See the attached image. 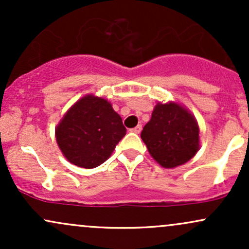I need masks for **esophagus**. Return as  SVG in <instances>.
Wrapping results in <instances>:
<instances>
[{
  "instance_id": "esophagus-1",
  "label": "esophagus",
  "mask_w": 249,
  "mask_h": 249,
  "mask_svg": "<svg viewBox=\"0 0 249 249\" xmlns=\"http://www.w3.org/2000/svg\"><path fill=\"white\" fill-rule=\"evenodd\" d=\"M131 131H132V132H134V133H141V131H142V125H137L136 127L131 128Z\"/></svg>"
}]
</instances>
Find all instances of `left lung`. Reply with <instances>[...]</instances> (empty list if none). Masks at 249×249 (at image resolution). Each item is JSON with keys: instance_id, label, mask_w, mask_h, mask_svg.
Returning <instances> with one entry per match:
<instances>
[{"instance_id": "1", "label": "left lung", "mask_w": 249, "mask_h": 249, "mask_svg": "<svg viewBox=\"0 0 249 249\" xmlns=\"http://www.w3.org/2000/svg\"><path fill=\"white\" fill-rule=\"evenodd\" d=\"M141 137L152 158L165 168L185 164L199 150L198 123L190 111L173 102L154 107Z\"/></svg>"}]
</instances>
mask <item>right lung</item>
<instances>
[{
  "instance_id": "add662e5",
  "label": "right lung",
  "mask_w": 249,
  "mask_h": 249,
  "mask_svg": "<svg viewBox=\"0 0 249 249\" xmlns=\"http://www.w3.org/2000/svg\"><path fill=\"white\" fill-rule=\"evenodd\" d=\"M126 134L122 118L107 99L84 96L56 127V141L71 164L93 168L104 162Z\"/></svg>"
}]
</instances>
